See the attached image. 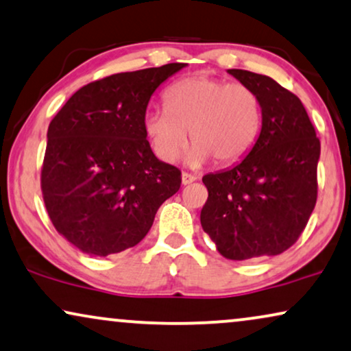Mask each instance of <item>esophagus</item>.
I'll use <instances>...</instances> for the list:
<instances>
[{
  "mask_svg": "<svg viewBox=\"0 0 351 351\" xmlns=\"http://www.w3.org/2000/svg\"><path fill=\"white\" fill-rule=\"evenodd\" d=\"M195 180H197V176L195 175H191V173H186V171L181 173V183H183L184 186L194 183Z\"/></svg>",
  "mask_w": 351,
  "mask_h": 351,
  "instance_id": "obj_1",
  "label": "esophagus"
}]
</instances>
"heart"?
<instances>
[{"instance_id": "b5f03b06", "label": "heart", "mask_w": 351, "mask_h": 351, "mask_svg": "<svg viewBox=\"0 0 351 351\" xmlns=\"http://www.w3.org/2000/svg\"><path fill=\"white\" fill-rule=\"evenodd\" d=\"M165 109H149L143 128L152 151L163 162L193 147L186 162L200 167L210 158L228 165L244 158L258 138L261 107L250 88L207 75L181 78L163 95ZM190 133H187V130Z\"/></svg>"}]
</instances>
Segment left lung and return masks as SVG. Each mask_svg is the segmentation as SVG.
Segmentation results:
<instances>
[{"label":"left lung","mask_w":351,"mask_h":351,"mask_svg":"<svg viewBox=\"0 0 351 351\" xmlns=\"http://www.w3.org/2000/svg\"><path fill=\"white\" fill-rule=\"evenodd\" d=\"M260 101L261 130L234 167L208 173L200 224L224 258L279 255L295 244L315 208L321 144L302 101L273 78L230 69Z\"/></svg>","instance_id":"obj_1"}]
</instances>
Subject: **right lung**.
<instances>
[{
	"label": "right lung",
	"instance_id": "obj_1",
	"mask_svg": "<svg viewBox=\"0 0 351 351\" xmlns=\"http://www.w3.org/2000/svg\"><path fill=\"white\" fill-rule=\"evenodd\" d=\"M188 64L121 72L80 88L48 128L41 191L54 228L85 254L134 247L181 171L152 152L143 119L151 96Z\"/></svg>",
	"mask_w": 351,
	"mask_h": 351
}]
</instances>
